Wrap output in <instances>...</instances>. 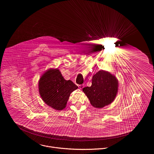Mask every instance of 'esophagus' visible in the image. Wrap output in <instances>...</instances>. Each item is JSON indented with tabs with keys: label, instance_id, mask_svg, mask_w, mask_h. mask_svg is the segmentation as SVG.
<instances>
[{
	"label": "esophagus",
	"instance_id": "34e87169",
	"mask_svg": "<svg viewBox=\"0 0 154 154\" xmlns=\"http://www.w3.org/2000/svg\"><path fill=\"white\" fill-rule=\"evenodd\" d=\"M79 87L80 89H82L84 87V85H79Z\"/></svg>",
	"mask_w": 154,
	"mask_h": 154
}]
</instances>
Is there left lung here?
Listing matches in <instances>:
<instances>
[{"label": "left lung", "mask_w": 154, "mask_h": 154, "mask_svg": "<svg viewBox=\"0 0 154 154\" xmlns=\"http://www.w3.org/2000/svg\"><path fill=\"white\" fill-rule=\"evenodd\" d=\"M82 90L94 107L101 108L115 100L118 91V81L109 72L100 70L93 75L91 86L85 87Z\"/></svg>", "instance_id": "obj_1"}]
</instances>
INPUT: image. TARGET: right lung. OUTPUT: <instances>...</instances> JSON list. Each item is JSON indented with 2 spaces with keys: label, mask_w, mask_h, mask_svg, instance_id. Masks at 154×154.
Instances as JSON below:
<instances>
[{
  "label": "right lung",
  "mask_w": 154,
  "mask_h": 154,
  "mask_svg": "<svg viewBox=\"0 0 154 154\" xmlns=\"http://www.w3.org/2000/svg\"><path fill=\"white\" fill-rule=\"evenodd\" d=\"M38 88L44 102L56 110H62L78 86L71 80H66L59 69H50L41 77Z\"/></svg>",
  "instance_id": "right-lung-1"
}]
</instances>
